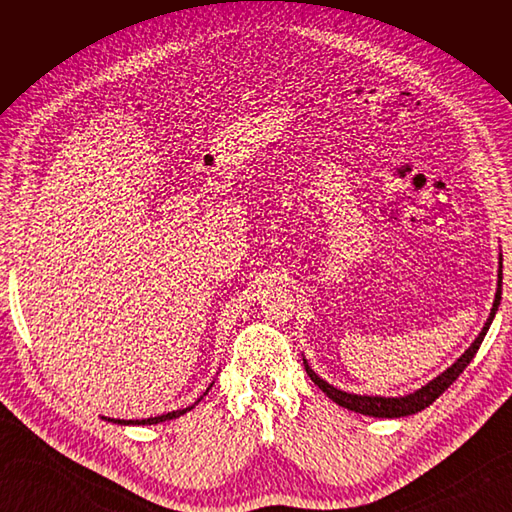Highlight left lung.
I'll list each match as a JSON object with an SVG mask.
<instances>
[{"mask_svg": "<svg viewBox=\"0 0 512 512\" xmlns=\"http://www.w3.org/2000/svg\"><path fill=\"white\" fill-rule=\"evenodd\" d=\"M500 282H498V292H495V301H493V307H491V314L485 322L483 331H480V335L474 339V344L463 352L457 363L453 367H448L442 376H438L436 380H431L427 386H423V389H418L416 393L412 395H406V397H367V395H350V393H344L335 389V386H331L329 382H324L322 378H318L312 369H309V365L305 363V371L307 376L312 378L314 384H318V389L327 393L329 399H333L337 406L342 408H348L352 412H361V414H367V416H378V418H397V416H408V414H416L425 410L427 406H431L433 401H436L448 386H451L463 369H466L470 365V361L474 359L476 350L480 348V344H483V339L489 331V324L495 316V312H498V305H500V299H502V262H500Z\"/></svg>", "mask_w": 512, "mask_h": 512, "instance_id": "1", "label": "left lung"}]
</instances>
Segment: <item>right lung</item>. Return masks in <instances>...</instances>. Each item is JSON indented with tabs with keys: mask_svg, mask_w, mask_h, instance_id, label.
<instances>
[{
	"mask_svg": "<svg viewBox=\"0 0 512 512\" xmlns=\"http://www.w3.org/2000/svg\"><path fill=\"white\" fill-rule=\"evenodd\" d=\"M190 408H185V410H177V412H168V414H162V416H153V418H143V421H111L113 423H119V425H156V423H162V421H170V418H177V416H181V414H185L188 412Z\"/></svg>",
	"mask_w": 512,
	"mask_h": 512,
	"instance_id": "right-lung-1",
	"label": "right lung"
}]
</instances>
